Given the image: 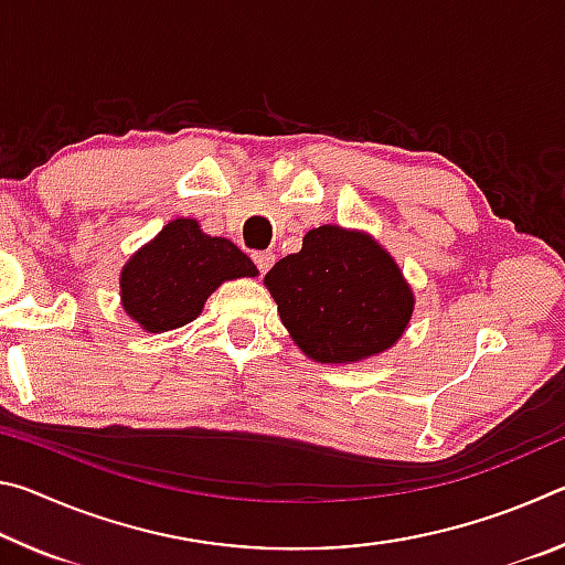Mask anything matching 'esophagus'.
Listing matches in <instances>:
<instances>
[{"mask_svg": "<svg viewBox=\"0 0 565 565\" xmlns=\"http://www.w3.org/2000/svg\"><path fill=\"white\" fill-rule=\"evenodd\" d=\"M252 259H254V264H256V266H259V271H262V274H266V271H269L271 266H274V259H276V256H274L271 252H254V254H252Z\"/></svg>", "mask_w": 565, "mask_h": 565, "instance_id": "esophagus-1", "label": "esophagus"}]
</instances>
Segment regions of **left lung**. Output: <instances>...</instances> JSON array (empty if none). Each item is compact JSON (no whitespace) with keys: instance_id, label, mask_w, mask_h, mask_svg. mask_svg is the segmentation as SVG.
Wrapping results in <instances>:
<instances>
[{"instance_id":"1","label":"left lung","mask_w":565,"mask_h":565,"mask_svg":"<svg viewBox=\"0 0 565 565\" xmlns=\"http://www.w3.org/2000/svg\"><path fill=\"white\" fill-rule=\"evenodd\" d=\"M264 286L291 341L319 363H359L396 347L416 306L394 256L339 224L309 228L301 252L276 262Z\"/></svg>"}]
</instances>
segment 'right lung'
I'll list each match as a JSON object with an SVG mask.
<instances>
[{"label": "right lung", "instance_id": "obj_1", "mask_svg": "<svg viewBox=\"0 0 565 565\" xmlns=\"http://www.w3.org/2000/svg\"><path fill=\"white\" fill-rule=\"evenodd\" d=\"M259 276L254 262L224 236H209L196 218H171L121 266V309L147 333L194 321L218 286Z\"/></svg>", "mask_w": 565, "mask_h": 565}]
</instances>
